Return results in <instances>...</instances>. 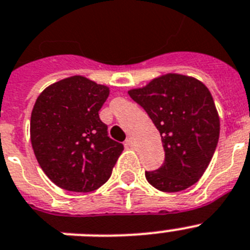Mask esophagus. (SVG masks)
<instances>
[{
	"label": "esophagus",
	"instance_id": "34e87169",
	"mask_svg": "<svg viewBox=\"0 0 250 250\" xmlns=\"http://www.w3.org/2000/svg\"><path fill=\"white\" fill-rule=\"evenodd\" d=\"M126 146H130V148H134V146H135V142H134L133 138H127V139H126Z\"/></svg>",
	"mask_w": 250,
	"mask_h": 250
}]
</instances>
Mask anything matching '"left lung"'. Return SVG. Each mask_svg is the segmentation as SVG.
Here are the masks:
<instances>
[{
  "instance_id": "left-lung-1",
  "label": "left lung",
  "mask_w": 250,
  "mask_h": 250,
  "mask_svg": "<svg viewBox=\"0 0 250 250\" xmlns=\"http://www.w3.org/2000/svg\"><path fill=\"white\" fill-rule=\"evenodd\" d=\"M151 119L162 138L164 163L146 172V181L163 192L195 185L211 162L220 135V117L210 91L201 81L166 73L129 91Z\"/></svg>"
}]
</instances>
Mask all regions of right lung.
Segmentation results:
<instances>
[{"label": "right lung", "mask_w": 250, "mask_h": 250, "mask_svg": "<svg viewBox=\"0 0 250 250\" xmlns=\"http://www.w3.org/2000/svg\"><path fill=\"white\" fill-rule=\"evenodd\" d=\"M110 88L83 76L46 87L30 119V140L48 178L63 189L91 192L110 178L124 150L107 135L99 111Z\"/></svg>", "instance_id": "add662e5"}]
</instances>
